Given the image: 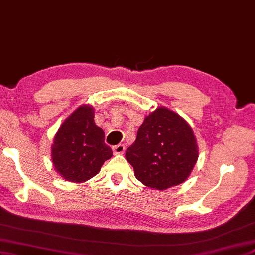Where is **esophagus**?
<instances>
[{
	"label": "esophagus",
	"mask_w": 255,
	"mask_h": 255,
	"mask_svg": "<svg viewBox=\"0 0 255 255\" xmlns=\"http://www.w3.org/2000/svg\"><path fill=\"white\" fill-rule=\"evenodd\" d=\"M113 151H114V153H115V154H122V153L125 152V145L124 144L114 145Z\"/></svg>",
	"instance_id": "1"
}]
</instances>
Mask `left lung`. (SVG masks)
I'll return each instance as SVG.
<instances>
[{"label": "left lung", "instance_id": "1", "mask_svg": "<svg viewBox=\"0 0 255 255\" xmlns=\"http://www.w3.org/2000/svg\"><path fill=\"white\" fill-rule=\"evenodd\" d=\"M198 159V145L188 123L159 107L145 116L126 160L143 185L164 191L187 180Z\"/></svg>", "mask_w": 255, "mask_h": 255}]
</instances>
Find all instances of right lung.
<instances>
[{"label":"right lung","instance_id":"1","mask_svg":"<svg viewBox=\"0 0 255 255\" xmlns=\"http://www.w3.org/2000/svg\"><path fill=\"white\" fill-rule=\"evenodd\" d=\"M104 140V131L94 123L93 106H79L62 123L53 139V167L69 182L90 180L113 155Z\"/></svg>","mask_w":255,"mask_h":255}]
</instances>
